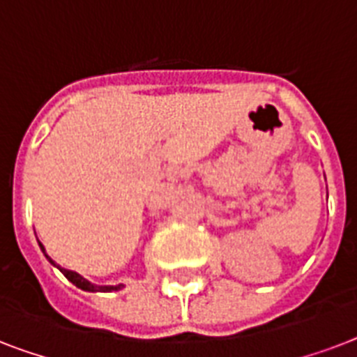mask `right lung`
Segmentation results:
<instances>
[{"instance_id": "obj_1", "label": "right lung", "mask_w": 357, "mask_h": 357, "mask_svg": "<svg viewBox=\"0 0 357 357\" xmlns=\"http://www.w3.org/2000/svg\"><path fill=\"white\" fill-rule=\"evenodd\" d=\"M36 241H38V238H36ZM38 246H40L42 254L46 255V259L50 261L53 266H57L59 271L63 272L64 276H66V280L74 283L75 287L83 289V291H89V293H113V291H120V289L123 287V283H119V285H96V283L89 282L86 278H83L81 274H77L75 271H68V268H63L61 265H57V263H55V261H53L52 257L46 254V248H44V244H42L40 241H38Z\"/></svg>"}]
</instances>
